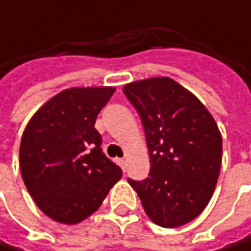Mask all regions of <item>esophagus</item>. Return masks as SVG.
I'll list each match as a JSON object with an SVG mask.
<instances>
[{
  "instance_id": "esophagus-1",
  "label": "esophagus",
  "mask_w": 251,
  "mask_h": 251,
  "mask_svg": "<svg viewBox=\"0 0 251 251\" xmlns=\"http://www.w3.org/2000/svg\"><path fill=\"white\" fill-rule=\"evenodd\" d=\"M117 162H118V165L121 167V170H123V171H126V168H127V161H126V159H123V158H120V159H117Z\"/></svg>"
}]
</instances>
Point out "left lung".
Segmentation results:
<instances>
[{"label": "left lung", "mask_w": 251, "mask_h": 251, "mask_svg": "<svg viewBox=\"0 0 251 251\" xmlns=\"http://www.w3.org/2000/svg\"><path fill=\"white\" fill-rule=\"evenodd\" d=\"M123 92L140 115L151 158L149 177L128 183L156 225L188 224L209 203L219 177V128L206 106L170 77L139 80Z\"/></svg>", "instance_id": "obj_1"}]
</instances>
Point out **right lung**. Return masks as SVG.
<instances>
[{
    "instance_id": "1",
    "label": "right lung",
    "mask_w": 251,
    "mask_h": 251,
    "mask_svg": "<svg viewBox=\"0 0 251 251\" xmlns=\"http://www.w3.org/2000/svg\"><path fill=\"white\" fill-rule=\"evenodd\" d=\"M114 87H71L29 121L20 143V171L38 207L61 224H78L99 209L123 171L100 149L95 128Z\"/></svg>"
}]
</instances>
